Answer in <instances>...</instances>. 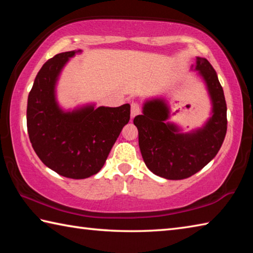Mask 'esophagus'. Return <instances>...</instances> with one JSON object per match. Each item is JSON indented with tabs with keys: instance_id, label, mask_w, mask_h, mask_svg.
Masks as SVG:
<instances>
[{
	"instance_id": "esophagus-1",
	"label": "esophagus",
	"mask_w": 253,
	"mask_h": 253,
	"mask_svg": "<svg viewBox=\"0 0 253 253\" xmlns=\"http://www.w3.org/2000/svg\"><path fill=\"white\" fill-rule=\"evenodd\" d=\"M140 113V106L138 102H131V109H130V114H131V117L134 118L135 116H137Z\"/></svg>"
}]
</instances>
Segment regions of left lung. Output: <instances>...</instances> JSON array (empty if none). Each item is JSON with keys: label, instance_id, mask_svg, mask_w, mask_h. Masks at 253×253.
<instances>
[{"label": "left lung", "instance_id": "left-lung-1", "mask_svg": "<svg viewBox=\"0 0 253 253\" xmlns=\"http://www.w3.org/2000/svg\"><path fill=\"white\" fill-rule=\"evenodd\" d=\"M195 70L203 77L212 100V117L198 130L179 132L169 119L163 99L148 100L143 115L134 118L143 160L151 172L168 179L187 178L211 162L223 144L228 128L223 88L207 59L196 58Z\"/></svg>", "mask_w": 253, "mask_h": 253}]
</instances>
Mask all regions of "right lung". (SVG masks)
<instances>
[{
  "label": "right lung",
  "instance_id": "obj_1",
  "mask_svg": "<svg viewBox=\"0 0 253 253\" xmlns=\"http://www.w3.org/2000/svg\"><path fill=\"white\" fill-rule=\"evenodd\" d=\"M78 51L55 54L34 79L28 97L30 142L45 166L65 177L81 179L104 166L123 127L129 122L130 106L83 107L63 111L55 100L60 71Z\"/></svg>",
  "mask_w": 253,
  "mask_h": 253
}]
</instances>
